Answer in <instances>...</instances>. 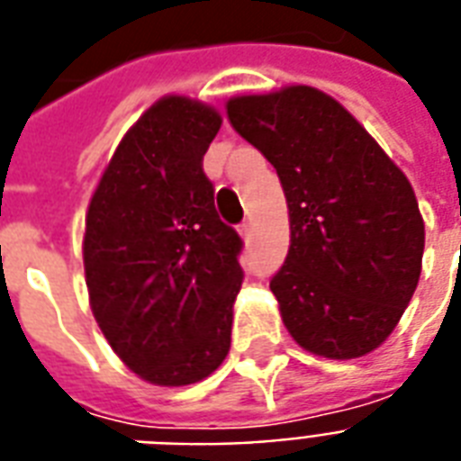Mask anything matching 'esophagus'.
<instances>
[{
	"label": "esophagus",
	"mask_w": 461,
	"mask_h": 461,
	"mask_svg": "<svg viewBox=\"0 0 461 461\" xmlns=\"http://www.w3.org/2000/svg\"><path fill=\"white\" fill-rule=\"evenodd\" d=\"M249 233H252V226H249V223H242V226H240L242 240H249Z\"/></svg>",
	"instance_id": "34e87169"
}]
</instances>
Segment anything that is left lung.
<instances>
[{
  "mask_svg": "<svg viewBox=\"0 0 461 461\" xmlns=\"http://www.w3.org/2000/svg\"><path fill=\"white\" fill-rule=\"evenodd\" d=\"M226 113L286 194L291 248L269 288L288 334L331 360L375 351L419 286L426 226L409 177L312 86L233 95Z\"/></svg>",
  "mask_w": 461,
  "mask_h": 461,
  "instance_id": "left-lung-1",
  "label": "left lung"
}]
</instances>
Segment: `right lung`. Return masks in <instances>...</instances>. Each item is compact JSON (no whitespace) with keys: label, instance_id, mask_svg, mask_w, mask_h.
Wrapping results in <instances>:
<instances>
[{"label":"right lung","instance_id":"1","mask_svg":"<svg viewBox=\"0 0 461 461\" xmlns=\"http://www.w3.org/2000/svg\"><path fill=\"white\" fill-rule=\"evenodd\" d=\"M221 122L209 103L158 98L124 131L86 212L95 322L117 358L158 387L204 380L230 348L240 238L216 216L202 170Z\"/></svg>","mask_w":461,"mask_h":461}]
</instances>
